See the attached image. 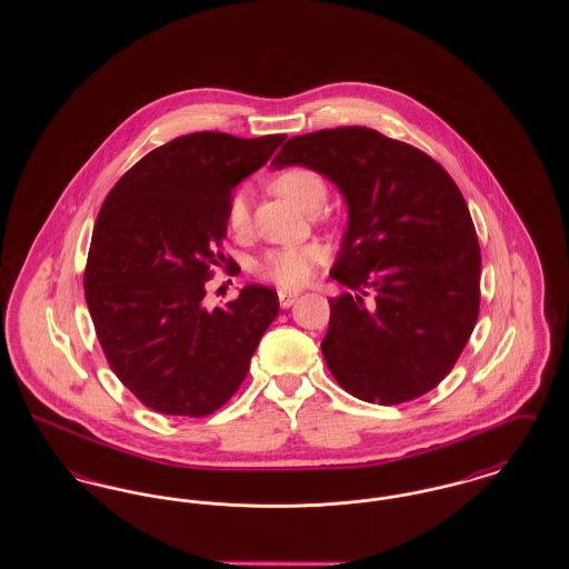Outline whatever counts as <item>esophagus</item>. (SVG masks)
<instances>
[{"label":"esophagus","instance_id":"obj_1","mask_svg":"<svg viewBox=\"0 0 569 569\" xmlns=\"http://www.w3.org/2000/svg\"><path fill=\"white\" fill-rule=\"evenodd\" d=\"M298 298L297 290H279V305L283 307V309H288V307H292L295 305V300Z\"/></svg>","mask_w":569,"mask_h":569}]
</instances>
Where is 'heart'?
I'll return each mask as SVG.
<instances>
[{
  "instance_id": "heart-1",
  "label": "heart",
  "mask_w": 569,
  "mask_h": 569,
  "mask_svg": "<svg viewBox=\"0 0 569 569\" xmlns=\"http://www.w3.org/2000/svg\"><path fill=\"white\" fill-rule=\"evenodd\" d=\"M272 190L292 202L300 211H318L326 202L328 186L325 177L307 166H292L272 179ZM228 226L234 234L249 232V202L243 190L237 191L228 204ZM325 247L318 243L290 244L267 251L253 267V272L281 288L305 286L318 264L325 262Z\"/></svg>"
}]
</instances>
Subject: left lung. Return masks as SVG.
<instances>
[{"label": "left lung", "mask_w": 569, "mask_h": 569, "mask_svg": "<svg viewBox=\"0 0 569 569\" xmlns=\"http://www.w3.org/2000/svg\"><path fill=\"white\" fill-rule=\"evenodd\" d=\"M271 166L313 168L348 207L330 277L353 295L328 300L330 373L379 406L433 390L480 309V244L457 183L420 149L360 126L295 136Z\"/></svg>", "instance_id": "left-lung-1"}]
</instances>
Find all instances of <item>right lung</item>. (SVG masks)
Returning a JSON list of instances; mask_svg holds the SVG:
<instances>
[{
	"label": "right lung",
	"mask_w": 569,
	"mask_h": 569,
	"mask_svg": "<svg viewBox=\"0 0 569 569\" xmlns=\"http://www.w3.org/2000/svg\"><path fill=\"white\" fill-rule=\"evenodd\" d=\"M286 134L181 136L147 153L110 190L93 228L84 298L110 369L142 406L209 416L243 383L279 313L277 292L244 286L204 307L234 188Z\"/></svg>",
	"instance_id": "right-lung-1"
}]
</instances>
